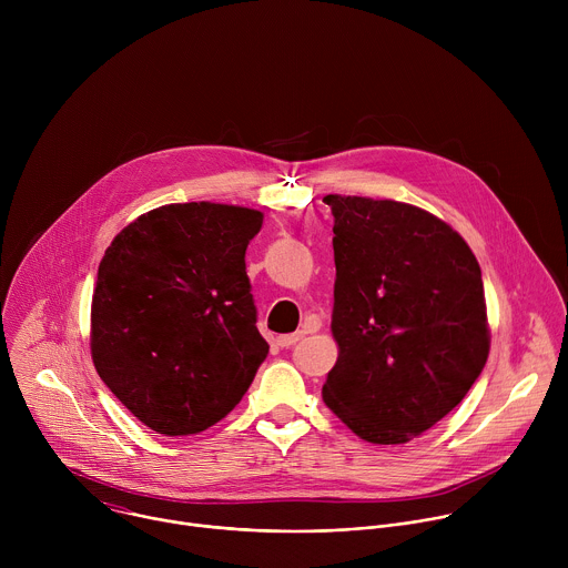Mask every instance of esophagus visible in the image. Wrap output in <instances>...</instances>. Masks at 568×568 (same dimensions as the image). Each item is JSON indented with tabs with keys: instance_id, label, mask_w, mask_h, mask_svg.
I'll list each match as a JSON object with an SVG mask.
<instances>
[{
	"instance_id": "esophagus-1",
	"label": "esophagus",
	"mask_w": 568,
	"mask_h": 568,
	"mask_svg": "<svg viewBox=\"0 0 568 568\" xmlns=\"http://www.w3.org/2000/svg\"><path fill=\"white\" fill-rule=\"evenodd\" d=\"M303 331H298V333H292V335H281V337H276V344L281 346V348H290V346H294L296 342H301L303 339Z\"/></svg>"
}]
</instances>
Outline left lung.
Instances as JSON below:
<instances>
[{
    "label": "left lung",
    "instance_id": "8db88e82",
    "mask_svg": "<svg viewBox=\"0 0 568 568\" xmlns=\"http://www.w3.org/2000/svg\"><path fill=\"white\" fill-rule=\"evenodd\" d=\"M335 215L326 407L362 440L402 445L467 395L490 355L480 267L447 222L414 204L323 197Z\"/></svg>",
    "mask_w": 568,
    "mask_h": 568
}]
</instances>
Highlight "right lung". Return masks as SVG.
Masks as SVG:
<instances>
[{
	"label": "right lung",
	"mask_w": 568,
	"mask_h": 568,
	"mask_svg": "<svg viewBox=\"0 0 568 568\" xmlns=\"http://www.w3.org/2000/svg\"><path fill=\"white\" fill-rule=\"evenodd\" d=\"M263 213L186 202L152 209L105 250L92 296L97 373L145 427L191 436L247 393L267 342L245 252Z\"/></svg>",
	"instance_id": "1"
}]
</instances>
